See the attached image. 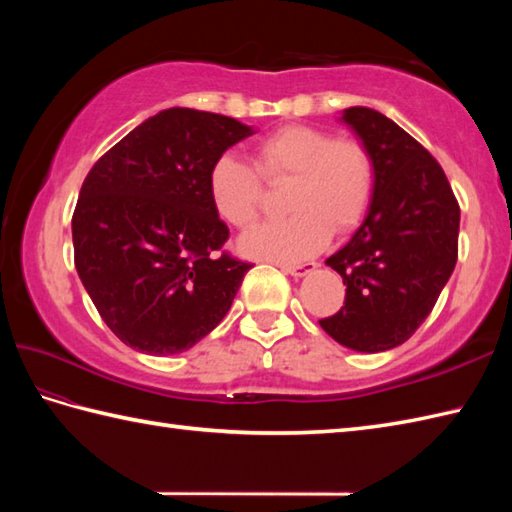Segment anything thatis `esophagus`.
Segmentation results:
<instances>
[{
  "label": "esophagus",
  "mask_w": 512,
  "mask_h": 512,
  "mask_svg": "<svg viewBox=\"0 0 512 512\" xmlns=\"http://www.w3.org/2000/svg\"><path fill=\"white\" fill-rule=\"evenodd\" d=\"M319 266L317 264H301V266H281V270H284V273H288V275H292V277H306V275H310V273H314V270H317Z\"/></svg>",
  "instance_id": "obj_1"
}]
</instances>
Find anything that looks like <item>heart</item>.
<instances>
[{"label": "heart", "mask_w": 512, "mask_h": 512, "mask_svg": "<svg viewBox=\"0 0 512 512\" xmlns=\"http://www.w3.org/2000/svg\"><path fill=\"white\" fill-rule=\"evenodd\" d=\"M256 173L246 160L222 154L209 169V198L226 224L246 228L255 222L266 182L290 180L284 220L264 222L239 237L250 259L299 264L317 255L330 235L347 233L363 220L374 195V162L365 145L334 138L328 129L286 125L255 147Z\"/></svg>", "instance_id": "1"}]
</instances>
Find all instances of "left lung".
I'll use <instances>...</instances> for the list:
<instances>
[{
  "label": "left lung",
  "mask_w": 512,
  "mask_h": 512,
  "mask_svg": "<svg viewBox=\"0 0 512 512\" xmlns=\"http://www.w3.org/2000/svg\"><path fill=\"white\" fill-rule=\"evenodd\" d=\"M374 162V195L361 226L325 259L343 277L345 306L321 328L336 343L376 354L405 343L436 306L458 262L460 206L438 160L372 107H347Z\"/></svg>",
  "instance_id": "8db88e82"
}]
</instances>
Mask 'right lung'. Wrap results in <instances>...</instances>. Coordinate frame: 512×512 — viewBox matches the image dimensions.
<instances>
[{
    "instance_id": "add662e5",
    "label": "right lung",
    "mask_w": 512,
    "mask_h": 512,
    "mask_svg": "<svg viewBox=\"0 0 512 512\" xmlns=\"http://www.w3.org/2000/svg\"><path fill=\"white\" fill-rule=\"evenodd\" d=\"M255 129L169 107L96 162L72 215L74 266L92 303L136 352L169 356L217 328L250 264L217 255L228 226L209 198L217 156Z\"/></svg>"
}]
</instances>
